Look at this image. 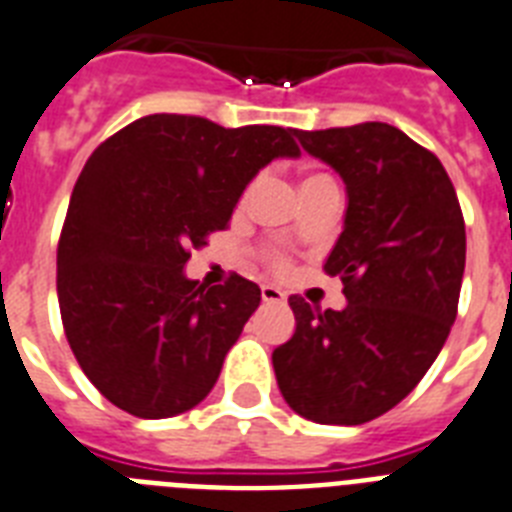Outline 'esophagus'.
<instances>
[{"mask_svg":"<svg viewBox=\"0 0 512 512\" xmlns=\"http://www.w3.org/2000/svg\"><path fill=\"white\" fill-rule=\"evenodd\" d=\"M261 301H264V303H285V293H282L280 287L264 285V287H261Z\"/></svg>","mask_w":512,"mask_h":512,"instance_id":"obj_1","label":"esophagus"}]
</instances>
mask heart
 I'll list each match as a JSON object with an SVG mask.
<instances>
[{"mask_svg":"<svg viewBox=\"0 0 512 512\" xmlns=\"http://www.w3.org/2000/svg\"><path fill=\"white\" fill-rule=\"evenodd\" d=\"M319 183H332L327 175H308L306 180H303V185H319Z\"/></svg>","mask_w":512,"mask_h":512,"instance_id":"b5f03b06","label":"heart"}]
</instances>
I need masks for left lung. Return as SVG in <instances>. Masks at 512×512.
I'll use <instances>...</instances> for the list:
<instances>
[{"label": "left lung", "instance_id": "obj_1", "mask_svg": "<svg viewBox=\"0 0 512 512\" xmlns=\"http://www.w3.org/2000/svg\"><path fill=\"white\" fill-rule=\"evenodd\" d=\"M345 183L348 209L324 272L348 306L293 295V337L272 353L282 398L316 424L382 416L421 382L458 314L466 225L445 167L387 122L295 130Z\"/></svg>", "mask_w": 512, "mask_h": 512}]
</instances>
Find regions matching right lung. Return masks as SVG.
<instances>
[{"mask_svg":"<svg viewBox=\"0 0 512 512\" xmlns=\"http://www.w3.org/2000/svg\"><path fill=\"white\" fill-rule=\"evenodd\" d=\"M293 128H222L149 114L88 156L57 248L65 335L96 390L138 418L190 411L217 384L261 290L185 277L190 248L225 230L253 177L295 159Z\"/></svg>","mask_w":512,"mask_h":512,"instance_id":"1","label":"right lung"}]
</instances>
